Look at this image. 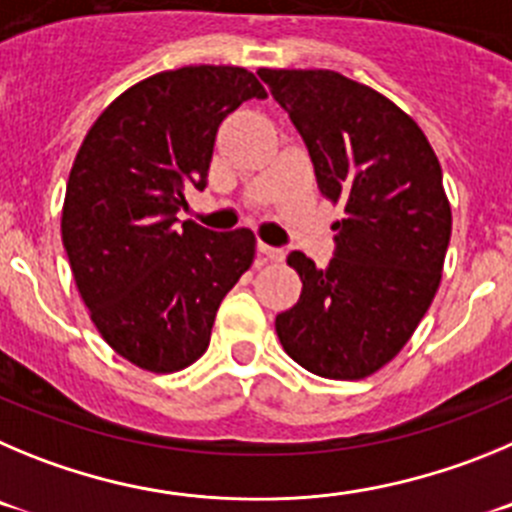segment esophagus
Segmentation results:
<instances>
[{
    "instance_id": "34e87169",
    "label": "esophagus",
    "mask_w": 512,
    "mask_h": 512,
    "mask_svg": "<svg viewBox=\"0 0 512 512\" xmlns=\"http://www.w3.org/2000/svg\"><path fill=\"white\" fill-rule=\"evenodd\" d=\"M257 252H260V255L265 257L267 262H280V260H283V257H285L283 250H278V247L265 245V242H260V245H257Z\"/></svg>"
}]
</instances>
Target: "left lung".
Returning <instances> with one entry per match:
<instances>
[{
	"label": "left lung",
	"instance_id": "1",
	"mask_svg": "<svg viewBox=\"0 0 512 512\" xmlns=\"http://www.w3.org/2000/svg\"><path fill=\"white\" fill-rule=\"evenodd\" d=\"M257 76L301 132L324 199L344 206L324 270L303 252L288 255L303 290L275 331L313 375L362 380L405 347L439 290L451 237L439 158L416 119L342 73Z\"/></svg>",
	"mask_w": 512,
	"mask_h": 512
}]
</instances>
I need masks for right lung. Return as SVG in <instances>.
<instances>
[{
    "mask_svg": "<svg viewBox=\"0 0 512 512\" xmlns=\"http://www.w3.org/2000/svg\"><path fill=\"white\" fill-rule=\"evenodd\" d=\"M267 91L247 68L183 66L145 78L96 117L73 160L61 234L101 339L140 370H186L219 303L255 260L250 229L176 227L206 186L219 124Z\"/></svg>",
    "mask_w": 512,
    "mask_h": 512,
    "instance_id": "1",
    "label": "right lung"
}]
</instances>
